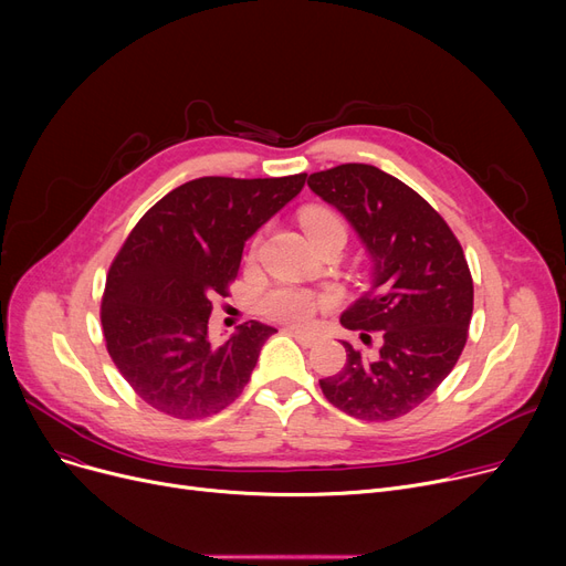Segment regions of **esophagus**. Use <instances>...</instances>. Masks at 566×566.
I'll return each mask as SVG.
<instances>
[{"label": "esophagus", "instance_id": "1", "mask_svg": "<svg viewBox=\"0 0 566 566\" xmlns=\"http://www.w3.org/2000/svg\"><path fill=\"white\" fill-rule=\"evenodd\" d=\"M289 335H293L295 339H298L303 346H314L318 342V335L314 333H307V331H301V328H286Z\"/></svg>", "mask_w": 566, "mask_h": 566}]
</instances>
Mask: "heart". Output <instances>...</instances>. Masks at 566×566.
Wrapping results in <instances>:
<instances>
[{"label": "heart", "instance_id": "b5f03b06", "mask_svg": "<svg viewBox=\"0 0 566 566\" xmlns=\"http://www.w3.org/2000/svg\"><path fill=\"white\" fill-rule=\"evenodd\" d=\"M301 224L316 248L333 241V238H344L346 241L344 220L325 206L303 208ZM325 305H328V301L301 286H275L263 295V312L291 325H307Z\"/></svg>", "mask_w": 566, "mask_h": 566}]
</instances>
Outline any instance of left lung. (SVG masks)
Returning <instances> with one entry per match:
<instances>
[{
    "instance_id": "1",
    "label": "left lung",
    "mask_w": 566,
    "mask_h": 566,
    "mask_svg": "<svg viewBox=\"0 0 566 566\" xmlns=\"http://www.w3.org/2000/svg\"><path fill=\"white\" fill-rule=\"evenodd\" d=\"M307 186L339 208L374 261L371 289L342 314L365 348L344 342V369L318 385L353 418L397 420L438 390L465 346L472 275L463 248L424 197L374 165L314 171Z\"/></svg>"
}]
</instances>
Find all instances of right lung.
<instances>
[{"mask_svg": "<svg viewBox=\"0 0 566 566\" xmlns=\"http://www.w3.org/2000/svg\"><path fill=\"white\" fill-rule=\"evenodd\" d=\"M280 178L201 176L154 203L116 252L101 305L112 363L135 395L178 420H201L245 390L277 333L248 321L208 339L213 295H229L248 238L305 186Z\"/></svg>", "mask_w": 566, "mask_h": 566, "instance_id": "add662e5", "label": "right lung"}]
</instances>
